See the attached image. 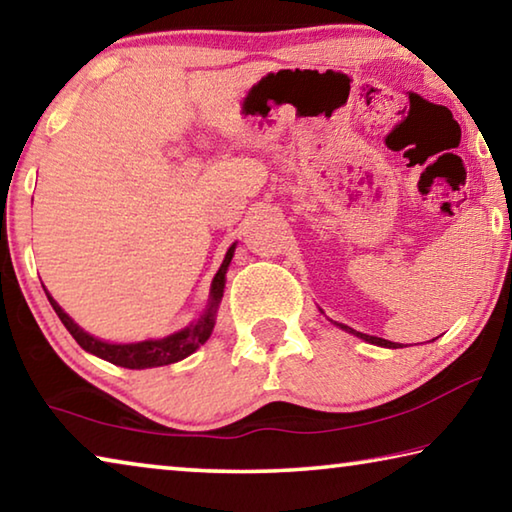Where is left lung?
Segmentation results:
<instances>
[{
  "mask_svg": "<svg viewBox=\"0 0 512 512\" xmlns=\"http://www.w3.org/2000/svg\"><path fill=\"white\" fill-rule=\"evenodd\" d=\"M336 325H339L341 329H345V332H350V334H354V336H359V339L368 341V343H372V345H381V348H400V343H393V341L379 339V336H368V334L357 332V329H352V327H348V325H341V323H336Z\"/></svg>",
  "mask_w": 512,
  "mask_h": 512,
  "instance_id": "left-lung-1",
  "label": "left lung"
}]
</instances>
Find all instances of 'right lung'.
Instances as JSON below:
<instances>
[{
    "label": "right lung",
    "mask_w": 512,
    "mask_h": 512,
    "mask_svg": "<svg viewBox=\"0 0 512 512\" xmlns=\"http://www.w3.org/2000/svg\"><path fill=\"white\" fill-rule=\"evenodd\" d=\"M235 246L232 244L225 253V259L219 271H216L214 280H212V289H210V300H207V307L201 314V318L196 320L185 329H180L176 334L164 336V339H155V341H140V343H108L101 341L97 336H92L81 329L79 325L69 318L63 307L49 296L51 307L58 314V318L63 320V325L67 327V332L74 336V341L81 345L85 352L94 354V357L106 359L115 366L121 368H131V370H144V368H158V366H169V363L183 361L189 354H194L201 345L210 339L214 323H216V309H219V302L223 298V289H225V273H228V266L232 262V255H235Z\"/></svg>",
    "instance_id": "obj_1"
}]
</instances>
